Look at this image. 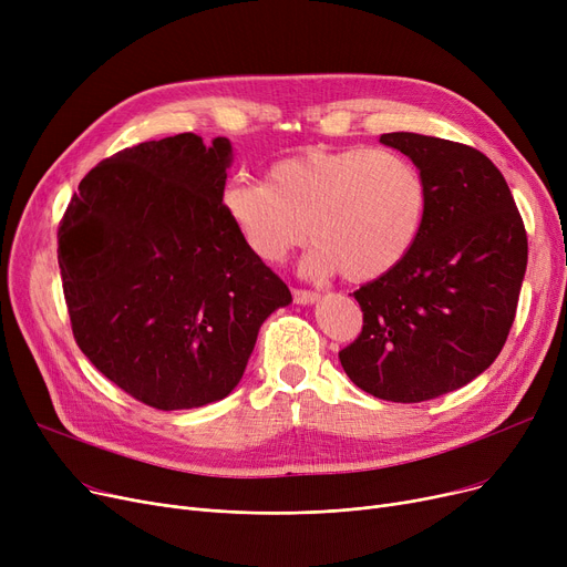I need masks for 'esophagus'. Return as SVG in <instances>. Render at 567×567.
<instances>
[{"instance_id": "34e87169", "label": "esophagus", "mask_w": 567, "mask_h": 567, "mask_svg": "<svg viewBox=\"0 0 567 567\" xmlns=\"http://www.w3.org/2000/svg\"><path fill=\"white\" fill-rule=\"evenodd\" d=\"M291 293H293V303H299V306H310L319 299V293L310 291V289H293Z\"/></svg>"}]
</instances>
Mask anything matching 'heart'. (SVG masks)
<instances>
[{
    "mask_svg": "<svg viewBox=\"0 0 567 567\" xmlns=\"http://www.w3.org/2000/svg\"><path fill=\"white\" fill-rule=\"evenodd\" d=\"M220 206L259 261H285L310 231L308 276L372 282L419 244L430 186L419 165L391 148L308 146L268 165L266 182L231 178Z\"/></svg>",
    "mask_w": 567,
    "mask_h": 567,
    "instance_id": "b5f03b06",
    "label": "heart"
}]
</instances>
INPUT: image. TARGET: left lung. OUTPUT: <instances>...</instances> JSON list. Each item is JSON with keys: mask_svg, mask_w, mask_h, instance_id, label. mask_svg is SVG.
Here are the masks:
<instances>
[{"mask_svg": "<svg viewBox=\"0 0 567 567\" xmlns=\"http://www.w3.org/2000/svg\"><path fill=\"white\" fill-rule=\"evenodd\" d=\"M381 144L423 169L430 212L395 271L353 291L363 331L340 363L361 391L411 404L462 389L496 361L528 241L508 184L478 148L419 133H385Z\"/></svg>", "mask_w": 567, "mask_h": 567, "instance_id": "obj_1", "label": "left lung"}]
</instances>
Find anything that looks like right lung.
<instances>
[{
  "label": "right lung",
  "mask_w": 567,
  "mask_h": 567,
  "mask_svg": "<svg viewBox=\"0 0 567 567\" xmlns=\"http://www.w3.org/2000/svg\"><path fill=\"white\" fill-rule=\"evenodd\" d=\"M231 144L195 133L101 161L59 223V268L82 353L131 398L193 409L241 381L287 285L223 214Z\"/></svg>",
  "instance_id": "right-lung-1"
}]
</instances>
